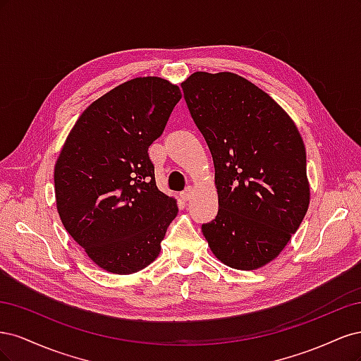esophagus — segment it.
<instances>
[{
  "label": "esophagus",
  "instance_id": "obj_1",
  "mask_svg": "<svg viewBox=\"0 0 361 361\" xmlns=\"http://www.w3.org/2000/svg\"><path fill=\"white\" fill-rule=\"evenodd\" d=\"M191 195H192V188H191V187L185 188V190L180 192V197H182L185 202H188V200L191 199Z\"/></svg>",
  "mask_w": 361,
  "mask_h": 361
}]
</instances>
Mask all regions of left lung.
<instances>
[{
  "instance_id": "8db88e82",
  "label": "left lung",
  "mask_w": 361,
  "mask_h": 361,
  "mask_svg": "<svg viewBox=\"0 0 361 361\" xmlns=\"http://www.w3.org/2000/svg\"><path fill=\"white\" fill-rule=\"evenodd\" d=\"M180 87L215 167L218 214L202 224L206 241L227 267H264L309 207L298 129L269 94L236 73L195 72Z\"/></svg>"
}]
</instances>
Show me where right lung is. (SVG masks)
<instances>
[{
	"mask_svg": "<svg viewBox=\"0 0 361 361\" xmlns=\"http://www.w3.org/2000/svg\"><path fill=\"white\" fill-rule=\"evenodd\" d=\"M180 97L158 76L120 84L80 116L60 152L54 183L61 223L113 274L152 264L178 215L176 200L157 187L147 150Z\"/></svg>",
	"mask_w": 361,
	"mask_h": 361,
	"instance_id": "obj_1",
	"label": "right lung"
}]
</instances>
